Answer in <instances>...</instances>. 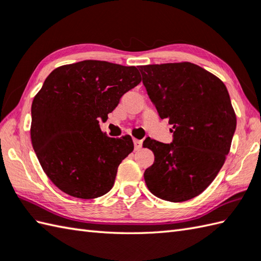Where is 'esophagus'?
I'll list each match as a JSON object with an SVG mask.
<instances>
[{
  "label": "esophagus",
  "instance_id": "34e87169",
  "mask_svg": "<svg viewBox=\"0 0 261 261\" xmlns=\"http://www.w3.org/2000/svg\"><path fill=\"white\" fill-rule=\"evenodd\" d=\"M134 143H135V148H136V149H140V148L142 147V140L134 139Z\"/></svg>",
  "mask_w": 261,
  "mask_h": 261
}]
</instances>
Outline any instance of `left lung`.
<instances>
[{"label": "left lung", "instance_id": "1", "mask_svg": "<svg viewBox=\"0 0 261 261\" xmlns=\"http://www.w3.org/2000/svg\"><path fill=\"white\" fill-rule=\"evenodd\" d=\"M142 83L173 142L143 141L154 154L145 181L154 196L184 202L199 195L230 151L237 118L223 82L192 63L140 66Z\"/></svg>", "mask_w": 261, "mask_h": 261}]
</instances>
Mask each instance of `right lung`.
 Segmentation results:
<instances>
[{
  "label": "right lung",
  "mask_w": 261,
  "mask_h": 261,
  "mask_svg": "<svg viewBox=\"0 0 261 261\" xmlns=\"http://www.w3.org/2000/svg\"><path fill=\"white\" fill-rule=\"evenodd\" d=\"M140 82L135 66L101 60L60 66L49 74L33 98L30 132L39 163L60 191L90 199L113 187L134 142L130 136L108 137L98 122Z\"/></svg>",
  "instance_id": "add662e5"
}]
</instances>
